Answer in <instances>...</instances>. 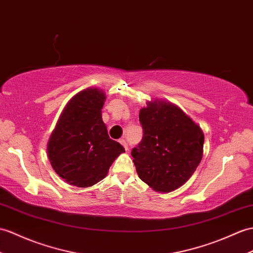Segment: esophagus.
<instances>
[{"instance_id": "34e87169", "label": "esophagus", "mask_w": 253, "mask_h": 253, "mask_svg": "<svg viewBox=\"0 0 253 253\" xmlns=\"http://www.w3.org/2000/svg\"><path fill=\"white\" fill-rule=\"evenodd\" d=\"M119 142L123 145V146H124V149L126 150V151H128V144H127V142H126V140L124 139V138H122V139H120L119 140Z\"/></svg>"}]
</instances>
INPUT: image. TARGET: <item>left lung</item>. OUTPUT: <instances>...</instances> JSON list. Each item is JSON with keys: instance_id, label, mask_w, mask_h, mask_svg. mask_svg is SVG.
I'll return each instance as SVG.
<instances>
[{"instance_id": "8db88e82", "label": "left lung", "mask_w": 253, "mask_h": 253, "mask_svg": "<svg viewBox=\"0 0 253 253\" xmlns=\"http://www.w3.org/2000/svg\"><path fill=\"white\" fill-rule=\"evenodd\" d=\"M139 121L143 137L131 156L139 178L156 192L179 189L195 172L204 153V132L178 105L146 102Z\"/></svg>"}]
</instances>
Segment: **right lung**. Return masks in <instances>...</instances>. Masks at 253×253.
Here are the masks:
<instances>
[{
	"label": "right lung",
	"mask_w": 253,
	"mask_h": 253,
	"mask_svg": "<svg viewBox=\"0 0 253 253\" xmlns=\"http://www.w3.org/2000/svg\"><path fill=\"white\" fill-rule=\"evenodd\" d=\"M102 89L88 87L66 104L52 130L47 155L55 172L67 183L88 187L107 177L113 162L125 149L110 139L101 109Z\"/></svg>",
	"instance_id": "obj_1"
}]
</instances>
